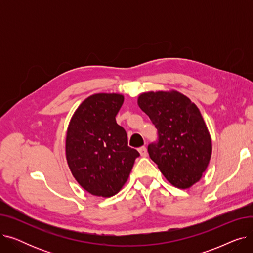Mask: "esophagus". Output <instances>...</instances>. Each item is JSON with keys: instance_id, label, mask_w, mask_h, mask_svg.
<instances>
[{"instance_id": "obj_1", "label": "esophagus", "mask_w": 253, "mask_h": 253, "mask_svg": "<svg viewBox=\"0 0 253 253\" xmlns=\"http://www.w3.org/2000/svg\"><path fill=\"white\" fill-rule=\"evenodd\" d=\"M138 151H139V153H140V155H141V157H147L148 156V152H147V148L144 147H140L139 149H138Z\"/></svg>"}]
</instances>
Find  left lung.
I'll list each match as a JSON object with an SVG mask.
<instances>
[{"label":"left lung","instance_id":"8db88e82","mask_svg":"<svg viewBox=\"0 0 253 253\" xmlns=\"http://www.w3.org/2000/svg\"><path fill=\"white\" fill-rule=\"evenodd\" d=\"M139 108L157 129L148 145L152 160L166 179L179 189L199 181L211 157V139L200 111L179 92H147Z\"/></svg>","mask_w":253,"mask_h":253}]
</instances>
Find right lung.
<instances>
[{"mask_svg": "<svg viewBox=\"0 0 253 253\" xmlns=\"http://www.w3.org/2000/svg\"><path fill=\"white\" fill-rule=\"evenodd\" d=\"M124 97L91 95L75 112L66 133V160L74 177L95 196L116 195L128 179L139 153L128 147L125 129L116 116Z\"/></svg>", "mask_w": 253, "mask_h": 253, "instance_id": "right-lung-1", "label": "right lung"}]
</instances>
